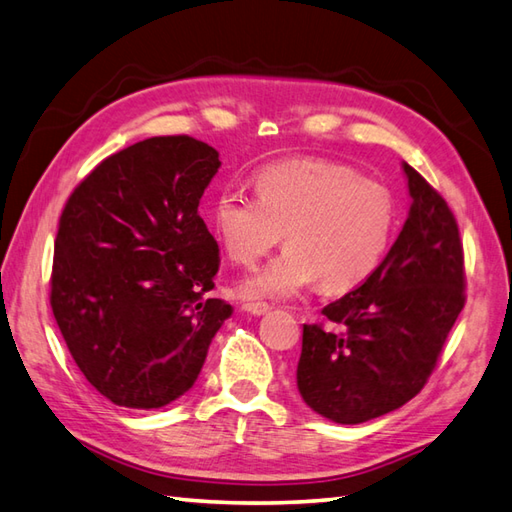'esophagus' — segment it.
Segmentation results:
<instances>
[{
    "label": "esophagus",
    "instance_id": "1",
    "mask_svg": "<svg viewBox=\"0 0 512 512\" xmlns=\"http://www.w3.org/2000/svg\"><path fill=\"white\" fill-rule=\"evenodd\" d=\"M271 306L267 302H245L243 304V311L252 313V315H265Z\"/></svg>",
    "mask_w": 512,
    "mask_h": 512
}]
</instances>
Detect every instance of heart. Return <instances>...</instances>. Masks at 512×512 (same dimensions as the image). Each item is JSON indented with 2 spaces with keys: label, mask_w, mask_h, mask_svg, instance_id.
Returning a JSON list of instances; mask_svg holds the SVG:
<instances>
[{
  "label": "heart",
  "mask_w": 512,
  "mask_h": 512,
  "mask_svg": "<svg viewBox=\"0 0 512 512\" xmlns=\"http://www.w3.org/2000/svg\"><path fill=\"white\" fill-rule=\"evenodd\" d=\"M256 197L221 190L212 223L236 265L254 267L282 234L287 249L241 282L249 298H285L317 285L348 291L379 267L396 227L392 192L328 160H285L260 168Z\"/></svg>",
  "instance_id": "obj_1"
}]
</instances>
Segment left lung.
Segmentation results:
<instances>
[{
    "mask_svg": "<svg viewBox=\"0 0 512 512\" xmlns=\"http://www.w3.org/2000/svg\"><path fill=\"white\" fill-rule=\"evenodd\" d=\"M412 208L381 265L326 304L331 326L304 324L298 390L342 425L366 423L425 388L467 302L458 221L429 181L403 164Z\"/></svg>",
    "mask_w": 512,
    "mask_h": 512,
    "instance_id": "obj_1",
    "label": "left lung"
}]
</instances>
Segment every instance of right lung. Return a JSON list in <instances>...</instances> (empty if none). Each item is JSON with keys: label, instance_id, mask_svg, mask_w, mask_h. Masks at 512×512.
Returning <instances> with one entry per match:
<instances>
[{"label": "right lung", "instance_id": "obj_1", "mask_svg": "<svg viewBox=\"0 0 512 512\" xmlns=\"http://www.w3.org/2000/svg\"><path fill=\"white\" fill-rule=\"evenodd\" d=\"M219 166L206 142L157 135L105 157L65 203L50 306L78 370L120 407L188 392L232 315L206 295L221 258L199 199Z\"/></svg>", "mask_w": 512, "mask_h": 512}]
</instances>
